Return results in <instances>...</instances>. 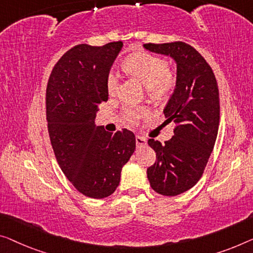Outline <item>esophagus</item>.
<instances>
[{"label":"esophagus","instance_id":"34e87169","mask_svg":"<svg viewBox=\"0 0 253 253\" xmlns=\"http://www.w3.org/2000/svg\"><path fill=\"white\" fill-rule=\"evenodd\" d=\"M135 141H136L137 148H141V146L146 144V138H144L143 136H138V135L136 137H135Z\"/></svg>","mask_w":253,"mask_h":253}]
</instances>
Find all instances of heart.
<instances>
[{
	"mask_svg": "<svg viewBox=\"0 0 253 253\" xmlns=\"http://www.w3.org/2000/svg\"><path fill=\"white\" fill-rule=\"evenodd\" d=\"M128 74L142 83L152 97H164L175 85V75L168 70V62L146 52H139L128 56L125 61ZM119 85V77L116 71H110L107 77V90L110 95L116 94ZM146 114L145 109L128 105L123 110V117L128 124H135Z\"/></svg>",
	"mask_w": 253,
	"mask_h": 253,
	"instance_id": "heart-1",
	"label": "heart"
}]
</instances>
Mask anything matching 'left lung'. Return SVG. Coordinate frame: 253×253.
<instances>
[{
	"mask_svg": "<svg viewBox=\"0 0 253 253\" xmlns=\"http://www.w3.org/2000/svg\"><path fill=\"white\" fill-rule=\"evenodd\" d=\"M144 47L170 55L177 63L176 87L164 109L166 122L176 125L174 136L164 145L149 139L157 160L146 170L157 193L175 197L193 187L208 164L219 127V89L209 63L191 45L148 43Z\"/></svg>",
	"mask_w": 253,
	"mask_h": 253,
	"instance_id": "8db88e82",
	"label": "left lung"
}]
</instances>
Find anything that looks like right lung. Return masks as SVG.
<instances>
[{
  "instance_id": "1",
  "label": "right lung",
  "mask_w": 253,
  "mask_h": 253,
  "mask_svg": "<svg viewBox=\"0 0 253 253\" xmlns=\"http://www.w3.org/2000/svg\"><path fill=\"white\" fill-rule=\"evenodd\" d=\"M123 42L79 44L55 63L46 86V120L56 161L85 197L103 199L118 187L120 172L136 141L130 130L116 133L94 125L97 105L108 101L107 77Z\"/></svg>"
}]
</instances>
